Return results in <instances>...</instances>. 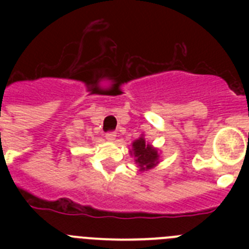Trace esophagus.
Instances as JSON below:
<instances>
[{"label": "esophagus", "mask_w": 249, "mask_h": 249, "mask_svg": "<svg viewBox=\"0 0 249 249\" xmlns=\"http://www.w3.org/2000/svg\"><path fill=\"white\" fill-rule=\"evenodd\" d=\"M106 138L108 141H114V138H116V132L113 131H109L106 133Z\"/></svg>", "instance_id": "esophagus-1"}]
</instances>
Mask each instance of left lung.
Here are the masks:
<instances>
[{
	"label": "left lung",
	"mask_w": 249,
	"mask_h": 249,
	"mask_svg": "<svg viewBox=\"0 0 249 249\" xmlns=\"http://www.w3.org/2000/svg\"><path fill=\"white\" fill-rule=\"evenodd\" d=\"M133 147V155L136 157V163L142 169H149L157 164L158 155L157 149L146 143L144 138H140L132 144Z\"/></svg>",
	"instance_id": "8db88e82"
}]
</instances>
